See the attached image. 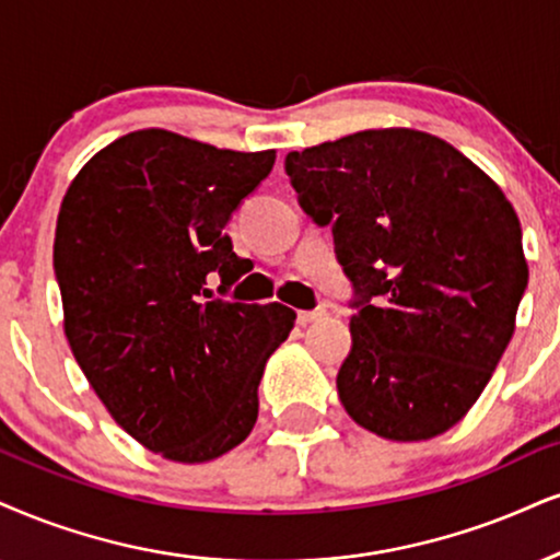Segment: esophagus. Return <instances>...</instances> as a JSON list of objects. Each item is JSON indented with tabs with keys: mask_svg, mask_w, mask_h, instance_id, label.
I'll return each instance as SVG.
<instances>
[{
	"mask_svg": "<svg viewBox=\"0 0 560 560\" xmlns=\"http://www.w3.org/2000/svg\"><path fill=\"white\" fill-rule=\"evenodd\" d=\"M322 316H324V308H316V312H299V324L306 327V324L322 319Z\"/></svg>",
	"mask_w": 560,
	"mask_h": 560,
	"instance_id": "34e87169",
	"label": "esophagus"
}]
</instances>
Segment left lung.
<instances>
[{
    "label": "left lung",
    "instance_id": "8db88e82",
    "mask_svg": "<svg viewBox=\"0 0 560 560\" xmlns=\"http://www.w3.org/2000/svg\"><path fill=\"white\" fill-rule=\"evenodd\" d=\"M301 207L332 223L361 301L337 374L348 416L386 441L457 425L491 382L527 288L522 228L446 140L389 127L288 153Z\"/></svg>",
    "mask_w": 560,
    "mask_h": 560
}]
</instances>
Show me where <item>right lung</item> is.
Here are the masks:
<instances>
[{
	"instance_id": "1",
	"label": "right lung",
	"mask_w": 560,
	"mask_h": 560,
	"mask_svg": "<svg viewBox=\"0 0 560 560\" xmlns=\"http://www.w3.org/2000/svg\"><path fill=\"white\" fill-rule=\"evenodd\" d=\"M275 165L168 129H137L72 178L57 218L65 335L112 418L144 448L199 465L257 423L267 358L295 324L282 303L212 299L246 272L228 218Z\"/></svg>"
}]
</instances>
